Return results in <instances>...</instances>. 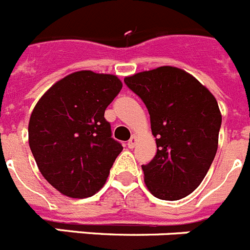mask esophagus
<instances>
[{"label": "esophagus", "instance_id": "obj_1", "mask_svg": "<svg viewBox=\"0 0 250 250\" xmlns=\"http://www.w3.org/2000/svg\"><path fill=\"white\" fill-rule=\"evenodd\" d=\"M136 143H138V136L132 135L131 139H130V140L127 141V146H129L130 149H132V147H135Z\"/></svg>", "mask_w": 250, "mask_h": 250}]
</instances>
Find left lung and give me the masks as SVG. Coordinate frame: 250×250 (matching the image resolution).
Segmentation results:
<instances>
[{
	"label": "left lung",
	"instance_id": "1",
	"mask_svg": "<svg viewBox=\"0 0 250 250\" xmlns=\"http://www.w3.org/2000/svg\"><path fill=\"white\" fill-rule=\"evenodd\" d=\"M146 105L156 155L141 165L150 193L179 200L199 187L218 150L222 114L216 99L193 75L160 66L124 79Z\"/></svg>",
	"mask_w": 250,
	"mask_h": 250
}]
</instances>
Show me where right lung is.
I'll return each mask as SVG.
<instances>
[{
  "label": "right lung",
  "instance_id": "obj_1",
  "mask_svg": "<svg viewBox=\"0 0 250 250\" xmlns=\"http://www.w3.org/2000/svg\"><path fill=\"white\" fill-rule=\"evenodd\" d=\"M118 76L90 70L55 83L37 101L28 123V144L39 170L70 198L98 193L123 150L111 138L106 107L120 92Z\"/></svg>",
  "mask_w": 250,
  "mask_h": 250
}]
</instances>
